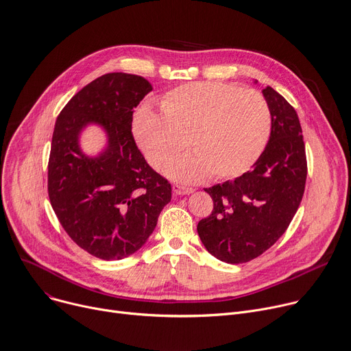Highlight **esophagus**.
I'll return each instance as SVG.
<instances>
[{
  "mask_svg": "<svg viewBox=\"0 0 351 351\" xmlns=\"http://www.w3.org/2000/svg\"><path fill=\"white\" fill-rule=\"evenodd\" d=\"M172 190H173V193H175V195H179V196L190 195V193H193V192H195V189H193V187H187V186L178 184V183H176V184H173Z\"/></svg>",
  "mask_w": 351,
  "mask_h": 351,
  "instance_id": "esophagus-1",
  "label": "esophagus"
}]
</instances>
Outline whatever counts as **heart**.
Wrapping results in <instances>:
<instances>
[{
	"label": "heart",
	"instance_id": "heart-1",
	"mask_svg": "<svg viewBox=\"0 0 351 351\" xmlns=\"http://www.w3.org/2000/svg\"><path fill=\"white\" fill-rule=\"evenodd\" d=\"M162 114L148 106L133 117V136L147 161L164 171L186 150L195 155L168 169L182 182L247 172L265 151L271 113L263 95L222 82H193L168 92Z\"/></svg>",
	"mask_w": 351,
	"mask_h": 351
}]
</instances>
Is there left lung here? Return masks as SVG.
Listing matches in <instances>:
<instances>
[{"label":"left lung","instance_id":"obj_1","mask_svg":"<svg viewBox=\"0 0 351 351\" xmlns=\"http://www.w3.org/2000/svg\"><path fill=\"white\" fill-rule=\"evenodd\" d=\"M262 92L271 113L269 143L250 171L204 189L214 208L197 224L204 247L231 265L258 258L277 242L305 190L306 156L298 114L271 86Z\"/></svg>","mask_w":351,"mask_h":351}]
</instances>
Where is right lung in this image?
<instances>
[{"label": "right lung", "mask_w": 351, "mask_h": 351, "mask_svg": "<svg viewBox=\"0 0 351 351\" xmlns=\"http://www.w3.org/2000/svg\"><path fill=\"white\" fill-rule=\"evenodd\" d=\"M151 84L125 73L105 74L70 99L56 120L49 158L51 207L69 237L92 256L120 261L137 252L171 202V183L156 173L132 133L134 108ZM102 126L107 147L86 156L79 137Z\"/></svg>", "instance_id": "obj_1"}]
</instances>
